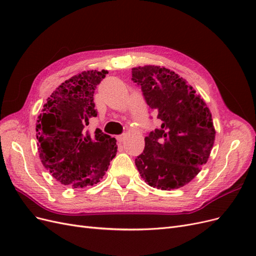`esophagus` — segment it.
I'll list each match as a JSON object with an SVG mask.
<instances>
[{
  "label": "esophagus",
  "instance_id": "34e87169",
  "mask_svg": "<svg viewBox=\"0 0 256 256\" xmlns=\"http://www.w3.org/2000/svg\"><path fill=\"white\" fill-rule=\"evenodd\" d=\"M116 138H118V141L120 143H122V142H124V140H125V138H126V136H125V134H120V136H116Z\"/></svg>",
  "mask_w": 256,
  "mask_h": 256
}]
</instances>
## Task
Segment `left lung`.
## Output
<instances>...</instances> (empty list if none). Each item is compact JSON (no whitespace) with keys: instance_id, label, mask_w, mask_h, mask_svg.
Segmentation results:
<instances>
[{"instance_id":"obj_1","label":"left lung","mask_w":256,"mask_h":256,"mask_svg":"<svg viewBox=\"0 0 256 256\" xmlns=\"http://www.w3.org/2000/svg\"><path fill=\"white\" fill-rule=\"evenodd\" d=\"M132 80L162 120L161 128L145 138V148L136 159L138 171L150 187H184L210 156L216 136L210 110L187 81L168 68L134 67Z\"/></svg>"}]
</instances>
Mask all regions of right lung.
Wrapping results in <instances>:
<instances>
[{
    "label": "right lung",
    "mask_w": 256,
    "mask_h": 256,
    "mask_svg": "<svg viewBox=\"0 0 256 256\" xmlns=\"http://www.w3.org/2000/svg\"><path fill=\"white\" fill-rule=\"evenodd\" d=\"M108 70H86L53 90L36 122L38 152L42 166L60 184L86 188L102 180L118 152L116 140L100 129L85 131L96 118V85Z\"/></svg>",
    "instance_id": "1"
}]
</instances>
